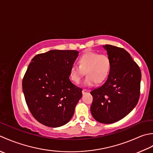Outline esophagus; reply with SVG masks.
<instances>
[{"label":"esophagus","mask_w":153,"mask_h":153,"mask_svg":"<svg viewBox=\"0 0 153 153\" xmlns=\"http://www.w3.org/2000/svg\"><path fill=\"white\" fill-rule=\"evenodd\" d=\"M88 92H89V90H86V89H83L82 91V94H86V93Z\"/></svg>","instance_id":"esophagus-1"}]
</instances>
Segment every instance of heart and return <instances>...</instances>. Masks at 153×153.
<instances>
[{
  "instance_id": "heart-1",
  "label": "heart",
  "mask_w": 153,
  "mask_h": 153,
  "mask_svg": "<svg viewBox=\"0 0 153 153\" xmlns=\"http://www.w3.org/2000/svg\"><path fill=\"white\" fill-rule=\"evenodd\" d=\"M79 65L74 64L71 67L70 78L76 84L80 82L84 74L86 77L84 85L92 86L97 82H102L106 79L111 68V61L107 55L88 51L81 56Z\"/></svg>"
}]
</instances>
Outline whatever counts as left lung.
<instances>
[{
	"instance_id": "1",
	"label": "left lung",
	"mask_w": 153,
	"mask_h": 153,
	"mask_svg": "<svg viewBox=\"0 0 153 153\" xmlns=\"http://www.w3.org/2000/svg\"><path fill=\"white\" fill-rule=\"evenodd\" d=\"M111 61V68L103 85L90 92L93 117L110 124L123 119L136 106L140 96L141 73L139 67L124 49L103 45Z\"/></svg>"
}]
</instances>
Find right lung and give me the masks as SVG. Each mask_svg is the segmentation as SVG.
I'll use <instances>...</instances> for the list:
<instances>
[{"instance_id":"right-lung-1","label":"right lung","mask_w":153,"mask_h":153,"mask_svg":"<svg viewBox=\"0 0 153 153\" xmlns=\"http://www.w3.org/2000/svg\"><path fill=\"white\" fill-rule=\"evenodd\" d=\"M75 50H51L36 55L22 80L27 107L34 118L50 127L67 123L82 97V88L69 79L71 67L79 55Z\"/></svg>"}]
</instances>
